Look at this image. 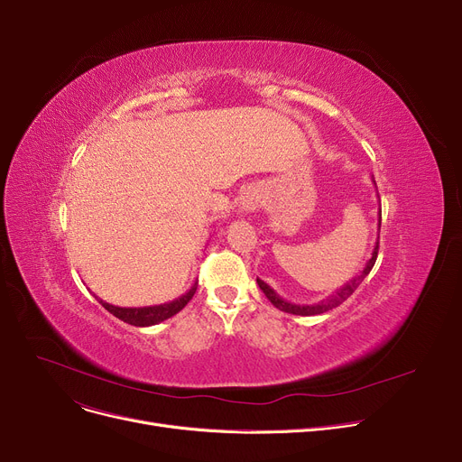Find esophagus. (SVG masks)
I'll return each mask as SVG.
<instances>
[{
    "mask_svg": "<svg viewBox=\"0 0 462 462\" xmlns=\"http://www.w3.org/2000/svg\"><path fill=\"white\" fill-rule=\"evenodd\" d=\"M260 202H262L260 190L258 189H249V190H245L244 194H241L239 209H241V213H253L254 209H258Z\"/></svg>",
    "mask_w": 462,
    "mask_h": 462,
    "instance_id": "34e87169",
    "label": "esophagus"
}]
</instances>
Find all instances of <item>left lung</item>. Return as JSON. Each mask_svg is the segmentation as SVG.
<instances>
[{
	"mask_svg": "<svg viewBox=\"0 0 462 462\" xmlns=\"http://www.w3.org/2000/svg\"><path fill=\"white\" fill-rule=\"evenodd\" d=\"M380 221H382V211L378 213V223H380ZM376 256H378V239H376V245H374L373 256H371V260L365 263V268H363V272H361L359 275H356L352 281H348L345 286L338 288L337 292H333L331 296H328L326 300H322V301H319V303H312V305H296V303H290V301L282 300V298L275 292V290H273L272 286L265 284L262 279H256V282H258L262 292L265 294V298H268L277 309H281V310H284V312H290V314H300V317H312V314L328 312V310H331V309L341 305L343 301H346V300L356 292V288L363 282V279H365V277L371 273L373 265H374V262H376Z\"/></svg>",
	"mask_w": 462,
	"mask_h": 462,
	"instance_id": "1",
	"label": "left lung"
}]
</instances>
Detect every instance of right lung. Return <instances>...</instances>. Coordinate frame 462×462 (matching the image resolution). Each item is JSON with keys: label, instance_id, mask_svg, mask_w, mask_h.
<instances>
[{"label": "right lung", "instance_id": "1", "mask_svg": "<svg viewBox=\"0 0 462 462\" xmlns=\"http://www.w3.org/2000/svg\"><path fill=\"white\" fill-rule=\"evenodd\" d=\"M197 284L194 282L190 286V290L187 294H183L181 298L170 301V303H162V305H153V307H116V305H110L103 300H99V303L110 312L114 314L116 319L124 320L131 326H136V328H145V326H155L170 317H174V314H178L194 296V292H197Z\"/></svg>", "mask_w": 462, "mask_h": 462}]
</instances>
